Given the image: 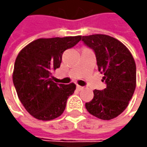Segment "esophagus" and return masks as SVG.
<instances>
[{
    "mask_svg": "<svg viewBox=\"0 0 147 147\" xmlns=\"http://www.w3.org/2000/svg\"><path fill=\"white\" fill-rule=\"evenodd\" d=\"M77 89L78 90V91H81L83 89V87H81V86H79V85H77Z\"/></svg>",
    "mask_w": 147,
    "mask_h": 147,
    "instance_id": "34e87169",
    "label": "esophagus"
}]
</instances>
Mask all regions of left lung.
<instances>
[{
    "label": "left lung",
    "instance_id": "left-lung-1",
    "mask_svg": "<svg viewBox=\"0 0 147 147\" xmlns=\"http://www.w3.org/2000/svg\"><path fill=\"white\" fill-rule=\"evenodd\" d=\"M82 42L96 54L98 70L104 74V90L93 91L85 104L95 117L110 120L127 108L136 88V64L129 50L115 37L105 34L82 36Z\"/></svg>",
    "mask_w": 147,
    "mask_h": 147
}]
</instances>
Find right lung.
I'll use <instances>...</instances> for the list:
<instances>
[{"instance_id": "add662e5", "label": "right lung", "mask_w": 147, "mask_h": 147, "mask_svg": "<svg viewBox=\"0 0 147 147\" xmlns=\"http://www.w3.org/2000/svg\"><path fill=\"white\" fill-rule=\"evenodd\" d=\"M81 36L39 38L23 48L15 59L13 82L26 110L39 120L60 116L76 85L55 83L51 73L59 68L65 50L74 47Z\"/></svg>"}]
</instances>
